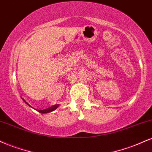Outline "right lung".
<instances>
[{
  "instance_id": "1",
  "label": "right lung",
  "mask_w": 152,
  "mask_h": 152,
  "mask_svg": "<svg viewBox=\"0 0 152 152\" xmlns=\"http://www.w3.org/2000/svg\"><path fill=\"white\" fill-rule=\"evenodd\" d=\"M27 103V102H26ZM59 105L58 104H55L54 106L53 107H50L48 108V109H45V110H37L39 112H40V113H48V112H50L52 111H54L55 110H56L57 108L58 107Z\"/></svg>"
}]
</instances>
